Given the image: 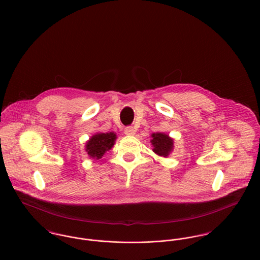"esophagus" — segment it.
<instances>
[{
	"label": "esophagus",
	"instance_id": "esophagus-1",
	"mask_svg": "<svg viewBox=\"0 0 260 260\" xmlns=\"http://www.w3.org/2000/svg\"><path fill=\"white\" fill-rule=\"evenodd\" d=\"M135 129L133 128V127H126L125 128V130H124V133L126 134V135H128V136H133V135H135Z\"/></svg>",
	"mask_w": 260,
	"mask_h": 260
}]
</instances>
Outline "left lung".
I'll list each match as a JSON object with an SVG mask.
<instances>
[{"mask_svg": "<svg viewBox=\"0 0 260 260\" xmlns=\"http://www.w3.org/2000/svg\"><path fill=\"white\" fill-rule=\"evenodd\" d=\"M151 144L153 152L158 156L167 158L174 149V139L163 132H156L151 134Z\"/></svg>", "mask_w": 260, "mask_h": 260, "instance_id": "left-lung-1", "label": "left lung"}]
</instances>
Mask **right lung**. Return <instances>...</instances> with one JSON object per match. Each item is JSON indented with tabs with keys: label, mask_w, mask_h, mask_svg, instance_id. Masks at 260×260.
<instances>
[{
	"label": "right lung",
	"mask_w": 260,
	"mask_h": 260,
	"mask_svg": "<svg viewBox=\"0 0 260 260\" xmlns=\"http://www.w3.org/2000/svg\"><path fill=\"white\" fill-rule=\"evenodd\" d=\"M116 139L117 135L114 132L96 133L86 142L85 151L90 158L99 160L114 146Z\"/></svg>",
	"instance_id": "right-lung-1"
}]
</instances>
